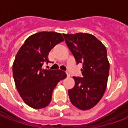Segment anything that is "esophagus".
<instances>
[{
    "instance_id": "34e87169",
    "label": "esophagus",
    "mask_w": 128,
    "mask_h": 128,
    "mask_svg": "<svg viewBox=\"0 0 128 128\" xmlns=\"http://www.w3.org/2000/svg\"><path fill=\"white\" fill-rule=\"evenodd\" d=\"M66 73L67 77H70V72H68V71H66Z\"/></svg>"
}]
</instances>
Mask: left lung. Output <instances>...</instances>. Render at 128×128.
Segmentation results:
<instances>
[{
  "label": "left lung",
  "mask_w": 128,
  "mask_h": 128,
  "mask_svg": "<svg viewBox=\"0 0 128 128\" xmlns=\"http://www.w3.org/2000/svg\"><path fill=\"white\" fill-rule=\"evenodd\" d=\"M63 36L77 64H83L82 78L72 77L75 86L68 90L70 101L80 110H89L99 103L107 87L110 63L106 48L92 34Z\"/></svg>",
  "instance_id": "8db88e82"
}]
</instances>
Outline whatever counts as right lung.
<instances>
[{
  "instance_id": "right-lung-1",
  "label": "right lung",
  "mask_w": 128,
  "mask_h": 128,
  "mask_svg": "<svg viewBox=\"0 0 128 128\" xmlns=\"http://www.w3.org/2000/svg\"><path fill=\"white\" fill-rule=\"evenodd\" d=\"M64 40L60 33H36L24 41L16 54L13 64L16 86L24 102L34 109L46 107L53 89L66 78V72L61 70L42 68L44 63L49 62L50 50Z\"/></svg>"
}]
</instances>
